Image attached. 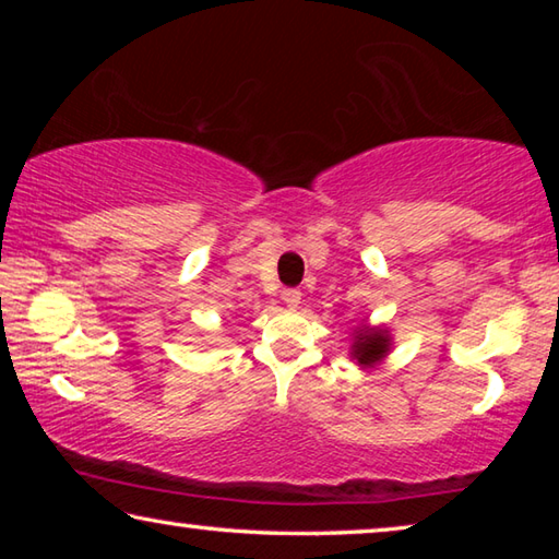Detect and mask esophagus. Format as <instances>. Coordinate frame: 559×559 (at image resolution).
Returning <instances> with one entry per match:
<instances>
[{"label": "esophagus", "instance_id": "34e87169", "mask_svg": "<svg viewBox=\"0 0 559 559\" xmlns=\"http://www.w3.org/2000/svg\"><path fill=\"white\" fill-rule=\"evenodd\" d=\"M281 298H283V302H286L290 310H296L300 306V290L298 288H286V290L281 293Z\"/></svg>", "mask_w": 559, "mask_h": 559}]
</instances>
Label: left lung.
Wrapping results in <instances>:
<instances>
[{
  "label": "left lung",
  "instance_id": "8db88e82",
  "mask_svg": "<svg viewBox=\"0 0 559 559\" xmlns=\"http://www.w3.org/2000/svg\"><path fill=\"white\" fill-rule=\"evenodd\" d=\"M390 349H392L390 328L362 323V325L353 330L349 359H353L357 367H362V370H367V367L380 365L382 359L390 355Z\"/></svg>",
  "mask_w": 559,
  "mask_h": 559
}]
</instances>
